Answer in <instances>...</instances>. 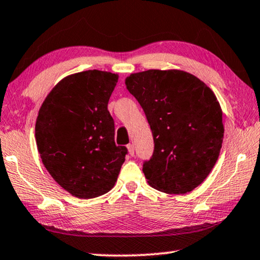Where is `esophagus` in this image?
Masks as SVG:
<instances>
[{"label": "esophagus", "instance_id": "1", "mask_svg": "<svg viewBox=\"0 0 260 260\" xmlns=\"http://www.w3.org/2000/svg\"><path fill=\"white\" fill-rule=\"evenodd\" d=\"M127 149H128V152L131 156H134V146L129 143V145H127Z\"/></svg>", "mask_w": 260, "mask_h": 260}]
</instances>
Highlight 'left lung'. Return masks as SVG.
<instances>
[{
	"mask_svg": "<svg viewBox=\"0 0 260 260\" xmlns=\"http://www.w3.org/2000/svg\"><path fill=\"white\" fill-rule=\"evenodd\" d=\"M126 88L149 123L154 151L142 170L152 187L184 194L200 185L219 158L223 140L222 111L199 78L182 71L132 74Z\"/></svg>",
	"mask_w": 260,
	"mask_h": 260,
	"instance_id": "obj_1",
	"label": "left lung"
}]
</instances>
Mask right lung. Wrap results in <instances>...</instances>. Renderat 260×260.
Instances as JSON below:
<instances>
[{"mask_svg":"<svg viewBox=\"0 0 260 260\" xmlns=\"http://www.w3.org/2000/svg\"><path fill=\"white\" fill-rule=\"evenodd\" d=\"M118 75L86 71L64 77L49 92L36 122L37 147L53 179L73 196L91 199L117 182L127 148L114 142L108 110Z\"/></svg>","mask_w":260,"mask_h":260,"instance_id":"1","label":"right lung"}]
</instances>
